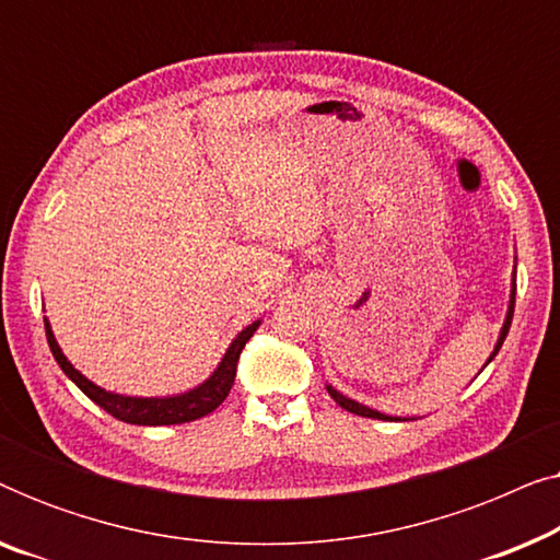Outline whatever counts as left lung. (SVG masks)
Masks as SVG:
<instances>
[{
    "label": "left lung",
    "instance_id": "8db88e82",
    "mask_svg": "<svg viewBox=\"0 0 560 560\" xmlns=\"http://www.w3.org/2000/svg\"><path fill=\"white\" fill-rule=\"evenodd\" d=\"M515 288H517V282H512V298H510V311H508V320H504V326H502V334H500V341H497V347H494V351H492V357H489V362H492V359L497 357V351H500L502 341L508 339V331H510V324H512V313H515ZM328 395L334 397V400H336V405H339V408L349 410V412H354V416H362V418H377V420H397V418L382 416V412H377V410H370V408H364V405H359V402H354V400H349V397H343L341 393H336L334 387H328Z\"/></svg>",
    "mask_w": 560,
    "mask_h": 560
}]
</instances>
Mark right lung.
<instances>
[{"instance_id":"1","label":"right lung","mask_w":560,"mask_h":560,"mask_svg":"<svg viewBox=\"0 0 560 560\" xmlns=\"http://www.w3.org/2000/svg\"><path fill=\"white\" fill-rule=\"evenodd\" d=\"M257 326L259 320L257 324L247 326L240 336H236L224 359H221V364L217 366V372H213L203 385H198L196 389L183 393L178 397H125V395L106 393V389L96 387L94 382L83 377L79 370H73V364L68 362L63 351H60L48 320H45V336H48L50 351L52 357H56V362L60 364V370H63L68 377L79 385L83 395L91 397V400H94L98 408L109 412V416L121 420V423H132V425H175V423H190V420L209 416V412L217 410L219 405L226 400L229 389H232L234 377H236V362H240L244 343L252 339V334L257 331Z\"/></svg>"}]
</instances>
